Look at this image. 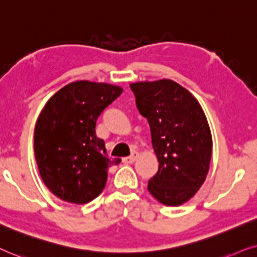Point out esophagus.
<instances>
[{
	"mask_svg": "<svg viewBox=\"0 0 257 257\" xmlns=\"http://www.w3.org/2000/svg\"><path fill=\"white\" fill-rule=\"evenodd\" d=\"M138 157H139V153L138 152H133L131 156H126V157H124V159H123V162L126 163V164L134 163Z\"/></svg>",
	"mask_w": 257,
	"mask_h": 257,
	"instance_id": "obj_1",
	"label": "esophagus"
}]
</instances>
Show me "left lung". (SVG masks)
<instances>
[{"instance_id": "1", "label": "left lung", "mask_w": 257, "mask_h": 257, "mask_svg": "<svg viewBox=\"0 0 257 257\" xmlns=\"http://www.w3.org/2000/svg\"><path fill=\"white\" fill-rule=\"evenodd\" d=\"M136 105L148 119L159 170L148 190L164 206H181L202 186L209 170L211 134L196 98L172 80L131 84Z\"/></svg>"}]
</instances>
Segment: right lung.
I'll return each instance as SVG.
<instances>
[{
    "label": "right lung",
    "mask_w": 257,
    "mask_h": 257,
    "mask_svg": "<svg viewBox=\"0 0 257 257\" xmlns=\"http://www.w3.org/2000/svg\"><path fill=\"white\" fill-rule=\"evenodd\" d=\"M122 88L76 81L64 85L44 105L37 118L34 149L43 182L55 196L83 204L102 193L107 169L121 159L108 156L96 138V119Z\"/></svg>",
    "instance_id": "add662e5"
}]
</instances>
